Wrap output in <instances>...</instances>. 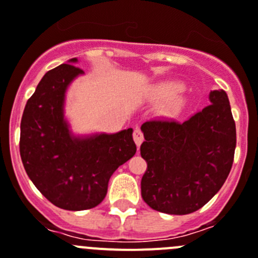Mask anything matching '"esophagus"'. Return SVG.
<instances>
[{"label":"esophagus","instance_id":"34e87169","mask_svg":"<svg viewBox=\"0 0 258 258\" xmlns=\"http://www.w3.org/2000/svg\"><path fill=\"white\" fill-rule=\"evenodd\" d=\"M134 140L135 142H136L137 146H140V145L144 142V132H142L140 128H136L134 131Z\"/></svg>","mask_w":258,"mask_h":258}]
</instances>
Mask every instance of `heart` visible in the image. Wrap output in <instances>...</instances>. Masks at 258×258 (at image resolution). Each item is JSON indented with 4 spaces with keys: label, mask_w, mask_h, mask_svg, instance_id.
<instances>
[{
    "label": "heart",
    "mask_w": 258,
    "mask_h": 258,
    "mask_svg": "<svg viewBox=\"0 0 258 258\" xmlns=\"http://www.w3.org/2000/svg\"><path fill=\"white\" fill-rule=\"evenodd\" d=\"M184 91V86L179 82H162L155 89V98L159 102H169L167 112L170 114H177L185 106V98L179 96Z\"/></svg>",
    "instance_id": "heart-1"
}]
</instances>
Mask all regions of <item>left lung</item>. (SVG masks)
<instances>
[{"mask_svg":"<svg viewBox=\"0 0 258 258\" xmlns=\"http://www.w3.org/2000/svg\"><path fill=\"white\" fill-rule=\"evenodd\" d=\"M211 104L179 123L169 119L141 126V156L147 170L141 196L147 206L167 214H189L206 206L232 169L236 123L223 89L209 93Z\"/></svg>","mask_w":258,"mask_h":258,"instance_id":"1","label":"left lung"}]
</instances>
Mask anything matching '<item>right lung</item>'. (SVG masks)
Returning <instances> with one entry per match:
<instances>
[{
  "instance_id": "right-lung-1",
  "label": "right lung",
  "mask_w": 258,
  "mask_h": 258,
  "mask_svg": "<svg viewBox=\"0 0 258 258\" xmlns=\"http://www.w3.org/2000/svg\"><path fill=\"white\" fill-rule=\"evenodd\" d=\"M68 60L47 72L25 106L20 155L26 174L42 196L66 211L98 206L109 177L136 154L134 130L77 136L64 114L67 89L84 72Z\"/></svg>"
}]
</instances>
